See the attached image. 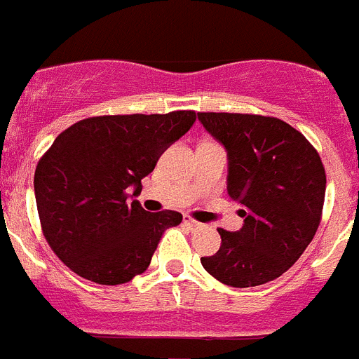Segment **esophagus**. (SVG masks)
<instances>
[{"instance_id":"1","label":"esophagus","mask_w":359,"mask_h":359,"mask_svg":"<svg viewBox=\"0 0 359 359\" xmlns=\"http://www.w3.org/2000/svg\"><path fill=\"white\" fill-rule=\"evenodd\" d=\"M183 221H185V224H189L190 228H199V226H201V223H198V221H194V219L189 217V215H187V217L183 219Z\"/></svg>"}]
</instances>
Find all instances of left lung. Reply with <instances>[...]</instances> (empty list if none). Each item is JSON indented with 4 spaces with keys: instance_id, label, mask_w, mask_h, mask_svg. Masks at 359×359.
<instances>
[{
    "instance_id": "left-lung-1",
    "label": "left lung",
    "mask_w": 359,
    "mask_h": 359,
    "mask_svg": "<svg viewBox=\"0 0 359 359\" xmlns=\"http://www.w3.org/2000/svg\"><path fill=\"white\" fill-rule=\"evenodd\" d=\"M228 154V196L244 224L219 228L221 248L203 268L231 287L275 280L315 237L325 198V169L306 136L284 120L243 113H198Z\"/></svg>"
}]
</instances>
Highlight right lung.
<instances>
[{"instance_id": "add662e5", "label": "right lung", "mask_w": 359, "mask_h": 359, "mask_svg": "<svg viewBox=\"0 0 359 359\" xmlns=\"http://www.w3.org/2000/svg\"><path fill=\"white\" fill-rule=\"evenodd\" d=\"M196 122L194 111L106 115L73 123L36 167L34 190L50 248L72 271L97 284H126L149 268L174 210H144L142 180Z\"/></svg>"}]
</instances>
